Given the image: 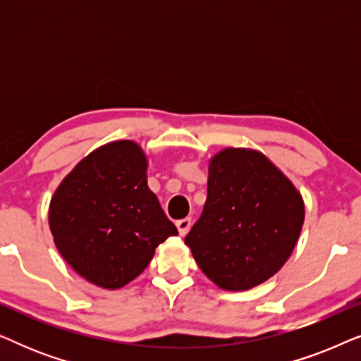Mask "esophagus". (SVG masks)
<instances>
[{"instance_id":"1","label":"esophagus","mask_w":361,"mask_h":361,"mask_svg":"<svg viewBox=\"0 0 361 361\" xmlns=\"http://www.w3.org/2000/svg\"><path fill=\"white\" fill-rule=\"evenodd\" d=\"M177 230H179V235L180 236H185L187 233H189L190 226H192V220L190 219H182V220H177Z\"/></svg>"}]
</instances>
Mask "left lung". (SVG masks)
Returning <instances> with one entry per match:
<instances>
[{
  "instance_id": "obj_1",
  "label": "left lung",
  "mask_w": 361,
  "mask_h": 361,
  "mask_svg": "<svg viewBox=\"0 0 361 361\" xmlns=\"http://www.w3.org/2000/svg\"><path fill=\"white\" fill-rule=\"evenodd\" d=\"M304 219L302 195L268 156L225 147L209 159L204 212L184 241L212 283L248 290L283 268Z\"/></svg>"
}]
</instances>
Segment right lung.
Here are the masks:
<instances>
[{
    "instance_id": "right-lung-1",
    "label": "right lung",
    "mask_w": 361,
    "mask_h": 361,
    "mask_svg": "<svg viewBox=\"0 0 361 361\" xmlns=\"http://www.w3.org/2000/svg\"><path fill=\"white\" fill-rule=\"evenodd\" d=\"M137 142H106L83 157L54 192L49 228L67 264L88 283L120 289L136 279L177 228L147 187Z\"/></svg>"
}]
</instances>
